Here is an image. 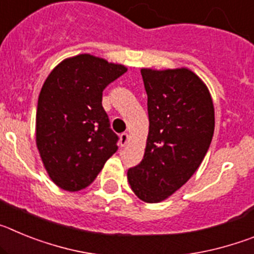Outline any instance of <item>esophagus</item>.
Wrapping results in <instances>:
<instances>
[{
    "instance_id": "34e87169",
    "label": "esophagus",
    "mask_w": 254,
    "mask_h": 254,
    "mask_svg": "<svg viewBox=\"0 0 254 254\" xmlns=\"http://www.w3.org/2000/svg\"><path fill=\"white\" fill-rule=\"evenodd\" d=\"M129 140V136L127 132H125V133H122L120 136V142H121V146H126L127 145V142H128Z\"/></svg>"
}]
</instances>
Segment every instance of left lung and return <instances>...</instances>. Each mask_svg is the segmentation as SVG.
I'll return each mask as SVG.
<instances>
[{
    "label": "left lung",
    "instance_id": "left-lung-1",
    "mask_svg": "<svg viewBox=\"0 0 254 254\" xmlns=\"http://www.w3.org/2000/svg\"><path fill=\"white\" fill-rule=\"evenodd\" d=\"M147 94L149 134L143 159L129 168L134 194L161 202L187 183L214 136L215 112L205 82L190 69H141Z\"/></svg>",
    "mask_w": 254,
    "mask_h": 254
}]
</instances>
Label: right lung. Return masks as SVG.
<instances>
[{
  "mask_svg": "<svg viewBox=\"0 0 254 254\" xmlns=\"http://www.w3.org/2000/svg\"><path fill=\"white\" fill-rule=\"evenodd\" d=\"M127 71L91 55L66 58L40 90L35 138L49 178L64 190L91 185L118 150L102 105L103 90Z\"/></svg>",
  "mask_w": 254,
  "mask_h": 254,
  "instance_id": "1",
  "label": "right lung"
}]
</instances>
